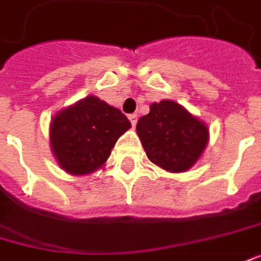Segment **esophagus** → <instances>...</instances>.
<instances>
[{
	"label": "esophagus",
	"mask_w": 261,
	"mask_h": 261,
	"mask_svg": "<svg viewBox=\"0 0 261 261\" xmlns=\"http://www.w3.org/2000/svg\"><path fill=\"white\" fill-rule=\"evenodd\" d=\"M128 120L131 121V125L134 127V125L137 124V114H130V116H128Z\"/></svg>",
	"instance_id": "esophagus-1"
}]
</instances>
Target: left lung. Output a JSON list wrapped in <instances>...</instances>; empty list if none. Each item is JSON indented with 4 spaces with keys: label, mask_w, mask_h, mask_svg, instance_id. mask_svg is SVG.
I'll list each match as a JSON object with an SVG mask.
<instances>
[{
    "label": "left lung",
    "mask_w": 261,
    "mask_h": 261,
    "mask_svg": "<svg viewBox=\"0 0 261 261\" xmlns=\"http://www.w3.org/2000/svg\"><path fill=\"white\" fill-rule=\"evenodd\" d=\"M137 134L148 160L171 173L191 168L204 151L208 128L178 102H153L137 123Z\"/></svg>",
    "instance_id": "8db88e82"
}]
</instances>
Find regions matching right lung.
<instances>
[{"label":"right lung","instance_id":"right-lung-1","mask_svg":"<svg viewBox=\"0 0 261 261\" xmlns=\"http://www.w3.org/2000/svg\"><path fill=\"white\" fill-rule=\"evenodd\" d=\"M130 127L118 108L88 95L54 116L49 144L57 163L68 174H91L104 166L117 140Z\"/></svg>","mask_w":261,"mask_h":261}]
</instances>
